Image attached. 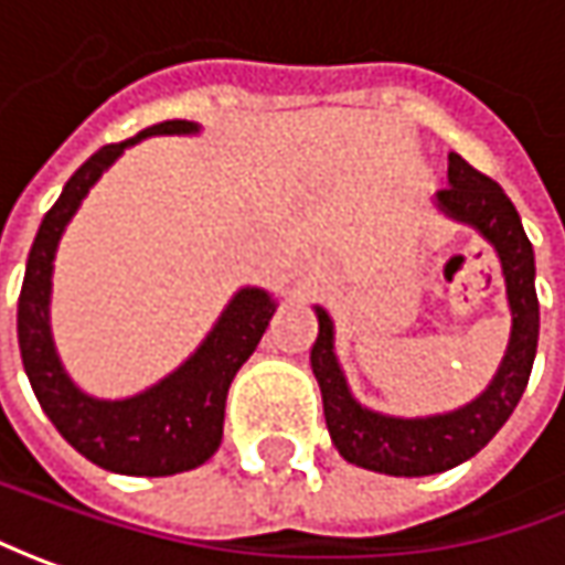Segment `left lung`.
I'll return each instance as SVG.
<instances>
[{
	"mask_svg": "<svg viewBox=\"0 0 565 565\" xmlns=\"http://www.w3.org/2000/svg\"><path fill=\"white\" fill-rule=\"evenodd\" d=\"M447 181L450 186L438 190L435 203L444 215L472 224L494 246L513 312L503 362L491 384L472 403L444 416L425 418L381 416L375 409H365L350 394L341 362L334 356V321L321 306H316L319 338L312 343L309 362L321 387L328 435L347 462L384 476H435L476 457L503 428V422L513 416L537 353L535 249L525 237L515 205L500 184L476 171L457 152H450Z\"/></svg>",
	"mask_w": 565,
	"mask_h": 565,
	"instance_id": "8db88e82",
	"label": "left lung"
}]
</instances>
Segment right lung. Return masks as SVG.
<instances>
[{
	"label": "right lung",
	"mask_w": 565,
	"mask_h": 565,
	"mask_svg": "<svg viewBox=\"0 0 565 565\" xmlns=\"http://www.w3.org/2000/svg\"><path fill=\"white\" fill-rule=\"evenodd\" d=\"M196 130L200 125L193 121H162L140 130L125 143H108L93 152L71 174L62 196L43 215L36 241L30 246L24 287L18 297L21 360L43 413L81 457L121 476H178L203 466L218 450L227 387L237 369L259 347L265 328L278 309V302L259 287L237 290L222 319L215 321V328L205 334L200 350L184 365H178L168 379L147 387L143 394L127 399H96L84 394L68 379L55 353L50 328L52 259L77 205L84 203L89 186L103 178V171L127 147L156 134Z\"/></svg>",
	"instance_id": "1"
}]
</instances>
